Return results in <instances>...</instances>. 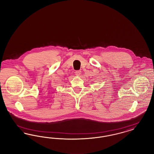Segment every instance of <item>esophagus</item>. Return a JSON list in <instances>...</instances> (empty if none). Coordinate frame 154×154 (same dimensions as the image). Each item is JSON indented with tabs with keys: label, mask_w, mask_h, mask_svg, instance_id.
I'll list each match as a JSON object with an SVG mask.
<instances>
[{
	"label": "esophagus",
	"mask_w": 154,
	"mask_h": 154,
	"mask_svg": "<svg viewBox=\"0 0 154 154\" xmlns=\"http://www.w3.org/2000/svg\"><path fill=\"white\" fill-rule=\"evenodd\" d=\"M75 73L77 75H80L81 73V72L80 70H77V71H75Z\"/></svg>",
	"instance_id": "obj_1"
}]
</instances>
